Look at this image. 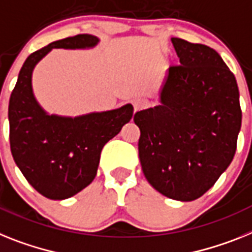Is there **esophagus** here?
I'll return each instance as SVG.
<instances>
[{
    "mask_svg": "<svg viewBox=\"0 0 252 252\" xmlns=\"http://www.w3.org/2000/svg\"><path fill=\"white\" fill-rule=\"evenodd\" d=\"M147 105H149V102H147V100H145V98H136V100L133 101L134 113H136V111H138V110H141V109H145Z\"/></svg>",
    "mask_w": 252,
    "mask_h": 252,
    "instance_id": "34e87169",
    "label": "esophagus"
}]
</instances>
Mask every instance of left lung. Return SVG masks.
<instances>
[{"mask_svg": "<svg viewBox=\"0 0 252 252\" xmlns=\"http://www.w3.org/2000/svg\"><path fill=\"white\" fill-rule=\"evenodd\" d=\"M179 65L168 69L160 105L134 114L139 161L150 185L178 201L209 191L233 160L242 111L233 73L220 55L172 38Z\"/></svg>", "mask_w": 252, "mask_h": 252, "instance_id": "8db88e82", "label": "left lung"}]
</instances>
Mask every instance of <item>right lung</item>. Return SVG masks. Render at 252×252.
Masks as SVG:
<instances>
[{"label": "right lung", "mask_w": 252, "mask_h": 252, "mask_svg": "<svg viewBox=\"0 0 252 252\" xmlns=\"http://www.w3.org/2000/svg\"><path fill=\"white\" fill-rule=\"evenodd\" d=\"M92 34L55 41L29 55L10 96V147L16 165L42 196L65 200L94 181L103 146L132 119L133 106L71 116L50 115L35 100L32 74L52 48L80 50L98 43Z\"/></svg>", "instance_id": "1"}]
</instances>
